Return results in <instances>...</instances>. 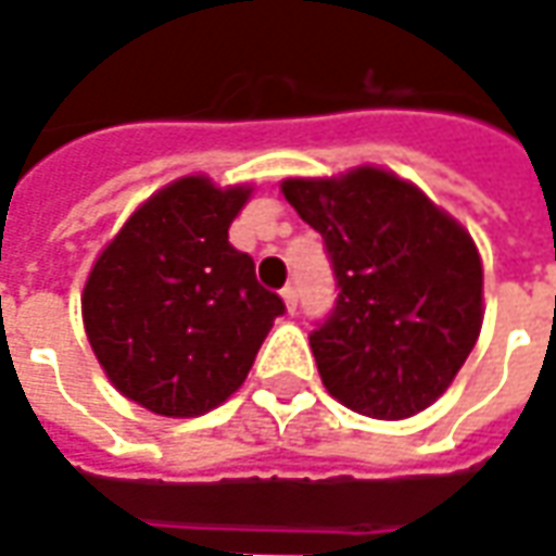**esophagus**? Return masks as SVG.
I'll list each match as a JSON object with an SVG mask.
<instances>
[{
  "mask_svg": "<svg viewBox=\"0 0 556 556\" xmlns=\"http://www.w3.org/2000/svg\"><path fill=\"white\" fill-rule=\"evenodd\" d=\"M282 301H286V311H289V314H295V311H298V289H295V286H286V289H282Z\"/></svg>",
  "mask_w": 556,
  "mask_h": 556,
  "instance_id": "34e87169",
  "label": "esophagus"
}]
</instances>
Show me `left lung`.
Instances as JSON below:
<instances>
[{
    "instance_id": "8db88e82",
    "label": "left lung",
    "mask_w": 556,
    "mask_h": 556,
    "mask_svg": "<svg viewBox=\"0 0 556 556\" xmlns=\"http://www.w3.org/2000/svg\"><path fill=\"white\" fill-rule=\"evenodd\" d=\"M282 197L323 237L336 274V307L311 332L326 391L372 418L428 409L483 326V264L468 230L372 165L289 178Z\"/></svg>"
}]
</instances>
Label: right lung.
<instances>
[{"instance_id":"add662e5","label":"right lung","mask_w":556,"mask_h":556,"mask_svg":"<svg viewBox=\"0 0 556 556\" xmlns=\"http://www.w3.org/2000/svg\"><path fill=\"white\" fill-rule=\"evenodd\" d=\"M249 187L202 175L168 184L125 220L83 292L86 336L113 388L144 409L193 418L245 381L286 304L227 240Z\"/></svg>"}]
</instances>
